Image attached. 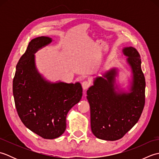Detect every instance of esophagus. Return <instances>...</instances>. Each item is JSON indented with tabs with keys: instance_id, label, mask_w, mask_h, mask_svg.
<instances>
[{
	"instance_id": "1",
	"label": "esophagus",
	"mask_w": 159,
	"mask_h": 159,
	"mask_svg": "<svg viewBox=\"0 0 159 159\" xmlns=\"http://www.w3.org/2000/svg\"><path fill=\"white\" fill-rule=\"evenodd\" d=\"M90 86V83L87 80H84V81L82 83V87L83 89H88Z\"/></svg>"
}]
</instances>
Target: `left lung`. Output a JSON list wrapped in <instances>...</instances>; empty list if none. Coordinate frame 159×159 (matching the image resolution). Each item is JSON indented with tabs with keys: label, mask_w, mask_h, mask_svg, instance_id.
<instances>
[{
	"label": "left lung",
	"mask_w": 159,
	"mask_h": 159,
	"mask_svg": "<svg viewBox=\"0 0 159 159\" xmlns=\"http://www.w3.org/2000/svg\"><path fill=\"white\" fill-rule=\"evenodd\" d=\"M133 71L129 93H118L114 88L115 69L98 77L87 92L90 106L91 128L97 138L116 141L122 138L139 120L145 105L146 80L139 52L133 47L124 49Z\"/></svg>",
	"instance_id": "obj_1"
}]
</instances>
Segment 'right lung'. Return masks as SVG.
Wrapping results in <instances>:
<instances>
[{"label": "right lung", "instance_id": "obj_1", "mask_svg": "<svg viewBox=\"0 0 159 159\" xmlns=\"http://www.w3.org/2000/svg\"><path fill=\"white\" fill-rule=\"evenodd\" d=\"M39 37L29 42L16 66L13 93L19 117L25 126L43 139L59 137L66 128V116L82 98L79 83L46 82L37 72L34 53L51 42Z\"/></svg>", "mask_w": 159, "mask_h": 159}]
</instances>
